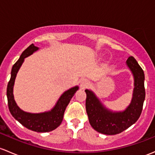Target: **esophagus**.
<instances>
[{"label": "esophagus", "mask_w": 155, "mask_h": 155, "mask_svg": "<svg viewBox=\"0 0 155 155\" xmlns=\"http://www.w3.org/2000/svg\"><path fill=\"white\" fill-rule=\"evenodd\" d=\"M89 84V82H88V80H87V79H82L80 80V86H81V87H82V88L87 87V84Z\"/></svg>", "instance_id": "1"}]
</instances>
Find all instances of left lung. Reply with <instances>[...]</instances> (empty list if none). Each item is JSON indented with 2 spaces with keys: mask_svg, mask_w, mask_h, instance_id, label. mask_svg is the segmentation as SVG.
<instances>
[{
  "mask_svg": "<svg viewBox=\"0 0 155 155\" xmlns=\"http://www.w3.org/2000/svg\"><path fill=\"white\" fill-rule=\"evenodd\" d=\"M126 65L134 77V90L131 103L122 111H113L101 102L92 91L86 89V111L89 122L94 130L107 135H114L134 124L143 110L146 97L145 75L143 69L133 56L128 57Z\"/></svg>",
  "mask_w": 155,
  "mask_h": 155,
  "instance_id": "left-lung-1",
  "label": "left lung"
}]
</instances>
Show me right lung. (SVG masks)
<instances>
[{
	"label": "right lung",
	"mask_w": 155,
	"mask_h": 155,
	"mask_svg": "<svg viewBox=\"0 0 155 155\" xmlns=\"http://www.w3.org/2000/svg\"><path fill=\"white\" fill-rule=\"evenodd\" d=\"M38 48L32 44L23 52L19 59L13 65L11 71L10 80L8 83L6 89V96L8 106L12 117L28 129L36 132L44 133L53 131L61 125L66 107L69 104L75 93L79 90V86H74L64 91L58 99L55 106L48 111L41 113H29L24 111L18 106L13 95V87L16 76L21 66L24 63V58L30 56L35 51L38 50Z\"/></svg>",
	"instance_id": "obj_1"
}]
</instances>
